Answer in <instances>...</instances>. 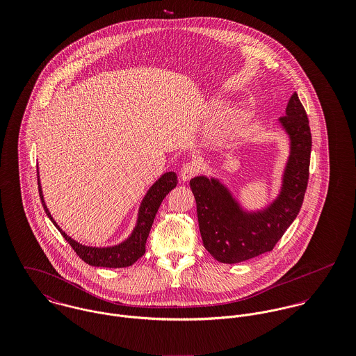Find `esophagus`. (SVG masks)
Segmentation results:
<instances>
[{"mask_svg":"<svg viewBox=\"0 0 356 356\" xmlns=\"http://www.w3.org/2000/svg\"><path fill=\"white\" fill-rule=\"evenodd\" d=\"M199 171V164L196 161H188L181 167L179 175L184 182H188L191 178H193Z\"/></svg>","mask_w":356,"mask_h":356,"instance_id":"1","label":"esophagus"}]
</instances>
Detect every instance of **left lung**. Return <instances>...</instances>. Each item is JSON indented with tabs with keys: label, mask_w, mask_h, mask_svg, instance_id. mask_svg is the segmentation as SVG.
<instances>
[{
	"label": "left lung",
	"mask_w": 356,
	"mask_h": 356,
	"mask_svg": "<svg viewBox=\"0 0 356 356\" xmlns=\"http://www.w3.org/2000/svg\"><path fill=\"white\" fill-rule=\"evenodd\" d=\"M278 124L288 137L289 153L278 193L259 208L243 203L218 177L197 175L191 188L205 250L220 263H240L270 252L296 219L305 199L311 154V131L295 92Z\"/></svg>",
	"instance_id": "obj_1"
}]
</instances>
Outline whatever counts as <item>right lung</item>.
I'll use <instances>...</instances> for the list:
<instances>
[{
	"label": "right lung",
	"mask_w": 356,
	"mask_h": 356,
	"mask_svg": "<svg viewBox=\"0 0 356 356\" xmlns=\"http://www.w3.org/2000/svg\"><path fill=\"white\" fill-rule=\"evenodd\" d=\"M178 179L174 171H167L161 174L153 184L152 186L147 191L145 196L143 197L141 204L138 207L136 225L131 233L118 244L106 245V247H92L85 245L70 237L53 219L51 211L44 199V192L41 186V178L38 172V188H40V197L44 205L47 215L49 216L51 223L57 227L61 236L67 240V243L74 248L78 256L90 266L95 267H109V268H122L134 264L143 254H145V244L149 236L153 220L156 212L160 207L164 197L177 186Z\"/></svg>",
	"instance_id": "right-lung-1"
}]
</instances>
